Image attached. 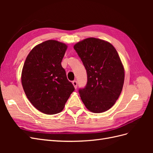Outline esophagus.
Segmentation results:
<instances>
[{"label": "esophagus", "instance_id": "obj_1", "mask_svg": "<svg viewBox=\"0 0 153 153\" xmlns=\"http://www.w3.org/2000/svg\"><path fill=\"white\" fill-rule=\"evenodd\" d=\"M72 84L74 85V87H75V89H76V88H77V82L76 80H73L72 82Z\"/></svg>", "mask_w": 153, "mask_h": 153}]
</instances>
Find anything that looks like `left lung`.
I'll list each match as a JSON object with an SVG mask.
<instances>
[{
  "label": "left lung",
  "mask_w": 153,
  "mask_h": 153,
  "mask_svg": "<svg viewBox=\"0 0 153 153\" xmlns=\"http://www.w3.org/2000/svg\"><path fill=\"white\" fill-rule=\"evenodd\" d=\"M87 75L84 88L78 90L86 108L94 113L110 109L123 89L124 69L115 48L110 43L89 38L74 46Z\"/></svg>",
  "instance_id": "1"
}]
</instances>
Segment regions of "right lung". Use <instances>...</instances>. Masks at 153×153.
<instances>
[{"instance_id": "obj_1", "label": "right lung", "mask_w": 153, "mask_h": 153, "mask_svg": "<svg viewBox=\"0 0 153 153\" xmlns=\"http://www.w3.org/2000/svg\"><path fill=\"white\" fill-rule=\"evenodd\" d=\"M66 49L57 41H46L30 51L23 67L22 84L27 98L46 114L61 112L75 90L61 65Z\"/></svg>"}]
</instances>
